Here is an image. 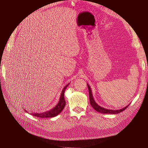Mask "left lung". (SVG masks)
Returning a JSON list of instances; mask_svg holds the SVG:
<instances>
[{
    "label": "left lung",
    "mask_w": 148,
    "mask_h": 148,
    "mask_svg": "<svg viewBox=\"0 0 148 148\" xmlns=\"http://www.w3.org/2000/svg\"><path fill=\"white\" fill-rule=\"evenodd\" d=\"M87 87H88V94H89V100H90V103L91 105V106L94 108V109L95 110H96L97 112H98L99 113H108V114H118L120 112H122L123 111H124L127 108L129 105H127V106H126L125 107L120 109V110H110V109H107V108H105L102 107H100V105H99L97 103L95 102V101L94 99V97H93V95H92V90H91V88L88 85V84H87Z\"/></svg>",
    "instance_id": "1"
}]
</instances>
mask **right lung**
<instances>
[{"label": "right lung", "mask_w": 148, "mask_h": 148, "mask_svg": "<svg viewBox=\"0 0 148 148\" xmlns=\"http://www.w3.org/2000/svg\"><path fill=\"white\" fill-rule=\"evenodd\" d=\"M69 85V84H67V85L63 88L60 98V100H59L58 104L54 108L46 112L41 113H30L29 114H31V115L36 116L38 118H41V119H43V118H51L58 115L62 111V110L64 109L66 105V101L64 99V92L66 88Z\"/></svg>", "instance_id": "1"}]
</instances>
